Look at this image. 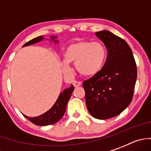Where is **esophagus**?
Here are the masks:
<instances>
[{
    "mask_svg": "<svg viewBox=\"0 0 151 151\" xmlns=\"http://www.w3.org/2000/svg\"><path fill=\"white\" fill-rule=\"evenodd\" d=\"M81 84H82V83L80 82V81H74L73 82V85H74V87H78V86H81Z\"/></svg>",
    "mask_w": 151,
    "mask_h": 151,
    "instance_id": "34e87169",
    "label": "esophagus"
}]
</instances>
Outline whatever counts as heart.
<instances>
[{"label":"heart","instance_id":"b5f03b06","mask_svg":"<svg viewBox=\"0 0 151 151\" xmlns=\"http://www.w3.org/2000/svg\"><path fill=\"white\" fill-rule=\"evenodd\" d=\"M107 55V49L101 42L79 40L66 47L63 53L65 63L62 70L65 74H70L71 69L68 64L75 63L79 74L85 77L94 76L103 68Z\"/></svg>","mask_w":151,"mask_h":151}]
</instances>
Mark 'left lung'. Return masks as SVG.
<instances>
[{
  "instance_id": "left-lung-1",
  "label": "left lung",
  "mask_w": 151,
  "mask_h": 151,
  "mask_svg": "<svg viewBox=\"0 0 151 151\" xmlns=\"http://www.w3.org/2000/svg\"><path fill=\"white\" fill-rule=\"evenodd\" d=\"M96 35L104 43L108 56L101 70L83 86L90 114L106 119L119 115L131 103L137 68L131 48L123 39L108 31Z\"/></svg>"
}]
</instances>
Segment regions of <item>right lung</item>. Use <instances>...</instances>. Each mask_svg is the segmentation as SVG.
I'll return each mask as SVG.
<instances>
[{
  "mask_svg": "<svg viewBox=\"0 0 151 151\" xmlns=\"http://www.w3.org/2000/svg\"><path fill=\"white\" fill-rule=\"evenodd\" d=\"M52 38H55V37H52ZM43 39V37L42 36L35 37L25 43L24 47L37 43ZM55 41L57 42L56 40ZM74 89V86H71L70 88L65 89L63 92H61V94L59 96V98L55 102V104H53V106L43 114L36 116V117H28L25 115L24 116L26 119H28L29 121H31L36 126H48V125L55 124L59 120H60L61 118L63 116L65 112L68 101L70 99Z\"/></svg>",
  "mask_w": 151,
  "mask_h": 151,
  "instance_id": "right-lung-1",
  "label": "right lung"
}]
</instances>
